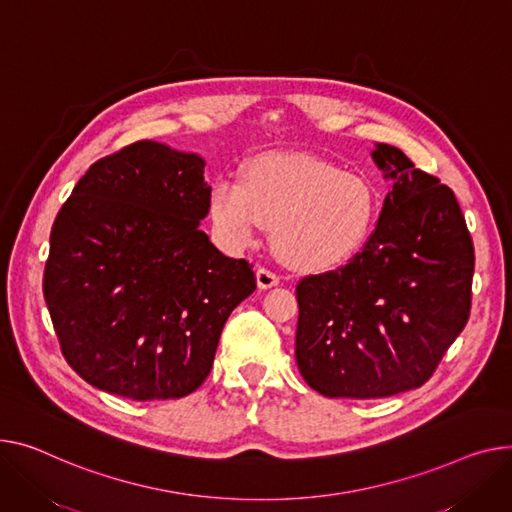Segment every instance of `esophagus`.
<instances>
[{
    "instance_id": "34e87169",
    "label": "esophagus",
    "mask_w": 512,
    "mask_h": 512,
    "mask_svg": "<svg viewBox=\"0 0 512 512\" xmlns=\"http://www.w3.org/2000/svg\"><path fill=\"white\" fill-rule=\"evenodd\" d=\"M280 284V276H276L274 271L267 269V267H259L257 269V286L261 290H267V288H274Z\"/></svg>"
}]
</instances>
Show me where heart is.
Masks as SVG:
<instances>
[{"mask_svg":"<svg viewBox=\"0 0 512 512\" xmlns=\"http://www.w3.org/2000/svg\"><path fill=\"white\" fill-rule=\"evenodd\" d=\"M210 218L224 247L241 251L271 222L276 251L298 267H329L352 255L379 218L381 197L364 173L304 154H265L243 181L220 177Z\"/></svg>","mask_w":512,"mask_h":512,"instance_id":"1","label":"heart"}]
</instances>
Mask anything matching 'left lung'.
Returning <instances> with one entry per match:
<instances>
[{"label":"left lung","mask_w":512,"mask_h":512,"mask_svg":"<svg viewBox=\"0 0 512 512\" xmlns=\"http://www.w3.org/2000/svg\"><path fill=\"white\" fill-rule=\"evenodd\" d=\"M372 160L393 185L368 241L296 286V364L325 397L422 387L471 309L475 255L455 193L395 146L377 144Z\"/></svg>","instance_id":"1"}]
</instances>
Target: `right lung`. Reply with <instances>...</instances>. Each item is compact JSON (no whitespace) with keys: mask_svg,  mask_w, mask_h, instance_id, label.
<instances>
[{"mask_svg":"<svg viewBox=\"0 0 512 512\" xmlns=\"http://www.w3.org/2000/svg\"><path fill=\"white\" fill-rule=\"evenodd\" d=\"M203 162L158 142L96 160L61 206L43 294L61 354L92 387L133 401L193 393L253 265L199 230Z\"/></svg>","mask_w":512,"mask_h":512,"instance_id":"obj_1","label":"right lung"}]
</instances>
